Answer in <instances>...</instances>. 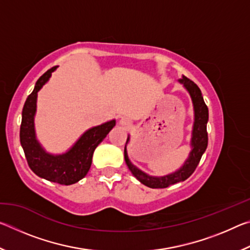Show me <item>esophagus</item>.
<instances>
[{
    "mask_svg": "<svg viewBox=\"0 0 250 250\" xmlns=\"http://www.w3.org/2000/svg\"><path fill=\"white\" fill-rule=\"evenodd\" d=\"M119 125H122V126H125V128H128V126L130 125V120L128 119V118L122 117L121 119L119 120Z\"/></svg>",
    "mask_w": 250,
    "mask_h": 250,
    "instance_id": "obj_1",
    "label": "esophagus"
}]
</instances>
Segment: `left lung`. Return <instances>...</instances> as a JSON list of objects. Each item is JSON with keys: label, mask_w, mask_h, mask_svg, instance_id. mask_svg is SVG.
<instances>
[{"label": "left lung", "mask_w": 250, "mask_h": 250, "mask_svg": "<svg viewBox=\"0 0 250 250\" xmlns=\"http://www.w3.org/2000/svg\"><path fill=\"white\" fill-rule=\"evenodd\" d=\"M179 82L183 83L185 89L188 91L189 96L192 98L193 107H194V125L192 130V139L191 146L192 150L189 152L188 158L185 160L183 167H181L179 170L174 173H171L168 175L164 176H150L146 173L139 170L137 167H134L130 162L128 158V152H126V143L129 142V137L126 139V143L125 146V160L126 166H128L131 173L137 177V179L145 184L147 188H166L167 186L173 185L179 182L185 181L193 174L196 167L200 163L203 153H204L207 143H208V137H207V121H208V108L203 99L201 89L198 88L195 83L189 80L188 77L183 76Z\"/></svg>", "instance_id": "left-lung-1"}]
</instances>
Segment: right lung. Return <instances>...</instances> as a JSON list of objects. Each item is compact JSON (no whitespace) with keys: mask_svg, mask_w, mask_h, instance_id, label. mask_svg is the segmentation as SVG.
<instances>
[{"mask_svg":"<svg viewBox=\"0 0 250 250\" xmlns=\"http://www.w3.org/2000/svg\"><path fill=\"white\" fill-rule=\"evenodd\" d=\"M57 66L48 69L35 83L32 94L25 101L22 111L20 140L28 167L37 176L54 183L71 185L77 183L89 171L94 151L116 125V120L87 130L70 149L62 154H50L37 141L34 117L36 113L37 92L48 82Z\"/></svg>","mask_w":250,"mask_h":250,"instance_id":"obj_1","label":"right lung"}]
</instances>
